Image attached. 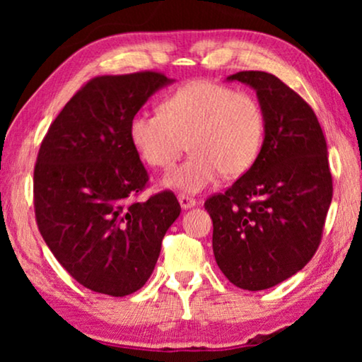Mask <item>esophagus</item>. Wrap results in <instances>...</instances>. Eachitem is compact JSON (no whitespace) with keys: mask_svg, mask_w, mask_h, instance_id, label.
I'll return each instance as SVG.
<instances>
[{"mask_svg":"<svg viewBox=\"0 0 362 362\" xmlns=\"http://www.w3.org/2000/svg\"><path fill=\"white\" fill-rule=\"evenodd\" d=\"M177 201H180V204L182 209H189V207H194L196 206V199L194 197L187 196V194H180L177 196Z\"/></svg>","mask_w":362,"mask_h":362,"instance_id":"obj_1","label":"esophagus"}]
</instances>
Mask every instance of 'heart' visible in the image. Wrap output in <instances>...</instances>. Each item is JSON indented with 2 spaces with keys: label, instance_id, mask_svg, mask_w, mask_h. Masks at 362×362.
Returning a JSON list of instances; mask_svg holds the SVG:
<instances>
[{
  "label": "heart",
  "instance_id": "obj_1",
  "mask_svg": "<svg viewBox=\"0 0 362 362\" xmlns=\"http://www.w3.org/2000/svg\"><path fill=\"white\" fill-rule=\"evenodd\" d=\"M265 112L250 92L214 81H191L161 102L160 112H138L128 135L146 165L171 170L182 151L187 160L171 171L163 185L197 192L217 177L245 175L264 146Z\"/></svg>",
  "mask_w": 362,
  "mask_h": 362
}]
</instances>
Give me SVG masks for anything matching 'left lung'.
<instances>
[{
  "mask_svg": "<svg viewBox=\"0 0 362 362\" xmlns=\"http://www.w3.org/2000/svg\"><path fill=\"white\" fill-rule=\"evenodd\" d=\"M254 87L267 118L259 160L224 192L207 197L212 250L230 284L257 291L311 260L333 197L328 150L313 108L260 71L227 77Z\"/></svg>",
  "mask_w": 362,
  "mask_h": 362,
  "instance_id": "obj_1",
  "label": "left lung"
}]
</instances>
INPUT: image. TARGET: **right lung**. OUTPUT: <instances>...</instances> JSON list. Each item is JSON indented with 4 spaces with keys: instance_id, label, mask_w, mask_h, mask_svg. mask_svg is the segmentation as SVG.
Wrapping results in <instances>:
<instances>
[{
    "instance_id": "1",
    "label": "right lung",
    "mask_w": 362,
    "mask_h": 362,
    "mask_svg": "<svg viewBox=\"0 0 362 362\" xmlns=\"http://www.w3.org/2000/svg\"><path fill=\"white\" fill-rule=\"evenodd\" d=\"M171 81L156 71L98 76L51 123L34 165V214L67 274L110 296L150 279L181 206L171 191L136 201L148 186L128 135L132 117Z\"/></svg>"
}]
</instances>
